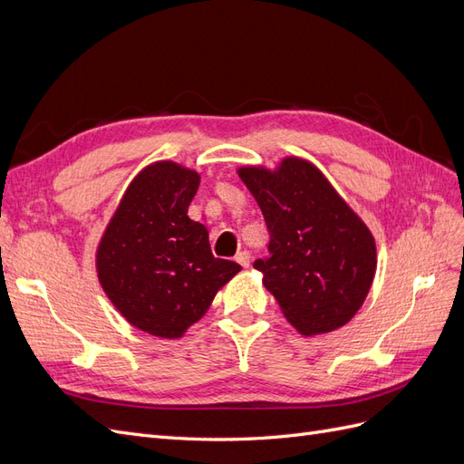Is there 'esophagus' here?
Wrapping results in <instances>:
<instances>
[{"mask_svg": "<svg viewBox=\"0 0 464 464\" xmlns=\"http://www.w3.org/2000/svg\"><path fill=\"white\" fill-rule=\"evenodd\" d=\"M236 263H240L244 269H247L249 263H251V254H249V251L247 249L237 251V254H236Z\"/></svg>", "mask_w": 464, "mask_h": 464, "instance_id": "34e87169", "label": "esophagus"}]
</instances>
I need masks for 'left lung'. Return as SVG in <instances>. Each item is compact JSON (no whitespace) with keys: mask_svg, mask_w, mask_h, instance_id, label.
Returning <instances> with one entry per match:
<instances>
[{"mask_svg":"<svg viewBox=\"0 0 464 464\" xmlns=\"http://www.w3.org/2000/svg\"><path fill=\"white\" fill-rule=\"evenodd\" d=\"M271 234L269 259H257L263 285L304 336L344 327L372 288L375 240L319 168L285 157L276 168H237Z\"/></svg>","mask_w":464,"mask_h":464,"instance_id":"obj_1","label":"left lung"}]
</instances>
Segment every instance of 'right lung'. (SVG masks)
<instances>
[{
    "instance_id": "obj_1",
    "label": "right lung",
    "mask_w": 464,
    "mask_h": 464,
    "mask_svg": "<svg viewBox=\"0 0 464 464\" xmlns=\"http://www.w3.org/2000/svg\"><path fill=\"white\" fill-rule=\"evenodd\" d=\"M201 176L174 160L145 166L125 189L96 247L108 300L135 329L181 339L242 266L210 254L208 232L188 217Z\"/></svg>"
}]
</instances>
